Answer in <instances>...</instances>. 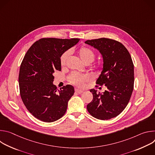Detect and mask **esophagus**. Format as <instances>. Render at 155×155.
I'll use <instances>...</instances> for the list:
<instances>
[{
    "label": "esophagus",
    "mask_w": 155,
    "mask_h": 155,
    "mask_svg": "<svg viewBox=\"0 0 155 155\" xmlns=\"http://www.w3.org/2000/svg\"><path fill=\"white\" fill-rule=\"evenodd\" d=\"M75 93H78V94H81V93L83 92V90H78V89H75Z\"/></svg>",
    "instance_id": "1"
}]
</instances>
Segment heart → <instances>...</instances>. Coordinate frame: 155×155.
<instances>
[{
	"label": "heart",
	"instance_id": "1",
	"mask_svg": "<svg viewBox=\"0 0 155 155\" xmlns=\"http://www.w3.org/2000/svg\"><path fill=\"white\" fill-rule=\"evenodd\" d=\"M78 53L81 59L85 64L91 63L95 58V53L94 52V51L87 47H81L78 50ZM70 54H71L70 51L68 50V51H64L61 55L60 64L62 66L65 64L66 62H67V60L68 59L70 56ZM101 68V63L98 62L93 66L92 69L93 70L97 71V70H99ZM68 80L71 83L79 87H82L84 85V83L90 80V77L86 74H80L76 72H73L69 75Z\"/></svg>",
	"mask_w": 155,
	"mask_h": 155
}]
</instances>
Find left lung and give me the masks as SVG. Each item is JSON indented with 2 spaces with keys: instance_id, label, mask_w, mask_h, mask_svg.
Returning <instances> with one entry per match:
<instances>
[{
  "instance_id": "1",
  "label": "left lung",
  "mask_w": 155,
  "mask_h": 155,
  "mask_svg": "<svg viewBox=\"0 0 155 155\" xmlns=\"http://www.w3.org/2000/svg\"><path fill=\"white\" fill-rule=\"evenodd\" d=\"M102 55L103 69L96 84L105 85L103 93L91 89L93 101L87 110L93 117L107 120L120 115L127 106L134 89V64L131 56L123 44L107 38L85 41Z\"/></svg>"
}]
</instances>
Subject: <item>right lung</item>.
<instances>
[{"mask_svg":"<svg viewBox=\"0 0 155 155\" xmlns=\"http://www.w3.org/2000/svg\"><path fill=\"white\" fill-rule=\"evenodd\" d=\"M79 40L43 38L26 53L19 69V91L25 105L36 118L51 123L65 114L74 87L68 84L58 90L53 83V74L55 71H61V55Z\"/></svg>","mask_w":155,"mask_h":155,"instance_id":"add662e5","label":"right lung"}]
</instances>
